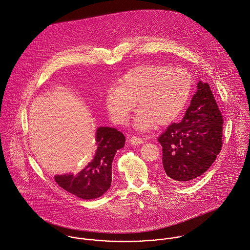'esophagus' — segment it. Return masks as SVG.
I'll use <instances>...</instances> for the list:
<instances>
[{"label": "esophagus", "mask_w": 250, "mask_h": 250, "mask_svg": "<svg viewBox=\"0 0 250 250\" xmlns=\"http://www.w3.org/2000/svg\"><path fill=\"white\" fill-rule=\"evenodd\" d=\"M143 143V138H139V137H132V138L130 139V143H131V144H136V145H138V144H142Z\"/></svg>", "instance_id": "34e87169"}]
</instances>
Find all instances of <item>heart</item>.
I'll return each mask as SVG.
<instances>
[{"mask_svg":"<svg viewBox=\"0 0 250 250\" xmlns=\"http://www.w3.org/2000/svg\"><path fill=\"white\" fill-rule=\"evenodd\" d=\"M193 77L185 68L163 64L140 65L126 72L119 84L106 91L105 106L116 124L127 122L138 103L134 125L141 130L155 122L166 125L174 120L186 106L192 90Z\"/></svg>","mask_w":250,"mask_h":250,"instance_id":"1","label":"heart"}]
</instances>
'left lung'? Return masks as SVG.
<instances>
[{
    "label": "left lung",
    "instance_id": "8db88e82",
    "mask_svg": "<svg viewBox=\"0 0 250 250\" xmlns=\"http://www.w3.org/2000/svg\"><path fill=\"white\" fill-rule=\"evenodd\" d=\"M223 117L208 83L201 81L179 123L159 137L165 175L185 183L199 177L212 166L222 147Z\"/></svg>",
    "mask_w": 250,
    "mask_h": 250
}]
</instances>
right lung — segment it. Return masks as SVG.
Instances as JSON below:
<instances>
[{"mask_svg": "<svg viewBox=\"0 0 250 250\" xmlns=\"http://www.w3.org/2000/svg\"><path fill=\"white\" fill-rule=\"evenodd\" d=\"M97 150L92 160L77 175L55 176L58 185L84 200L102 196L111 185V164L116 151L125 144L124 135L114 128L100 127L96 132Z\"/></svg>", "mask_w": 250, "mask_h": 250, "instance_id": "obj_1", "label": "right lung"}]
</instances>
